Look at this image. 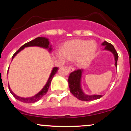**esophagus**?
<instances>
[{
	"label": "esophagus",
	"mask_w": 131,
	"mask_h": 131,
	"mask_svg": "<svg viewBox=\"0 0 131 131\" xmlns=\"http://www.w3.org/2000/svg\"><path fill=\"white\" fill-rule=\"evenodd\" d=\"M68 69H69V71H70V72H72L73 71H74V68L73 67V66H70V67H68Z\"/></svg>",
	"instance_id": "34e87169"
}]
</instances>
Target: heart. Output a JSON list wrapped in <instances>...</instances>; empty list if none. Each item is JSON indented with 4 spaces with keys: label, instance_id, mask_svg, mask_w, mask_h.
I'll use <instances>...</instances> for the list:
<instances>
[{
    "label": "heart",
    "instance_id": "1",
    "mask_svg": "<svg viewBox=\"0 0 131 131\" xmlns=\"http://www.w3.org/2000/svg\"><path fill=\"white\" fill-rule=\"evenodd\" d=\"M97 49L94 41L76 39L68 42L64 45L63 51H58L57 56L60 60H77L78 65L84 67L92 60Z\"/></svg>",
    "mask_w": 131,
    "mask_h": 131
}]
</instances>
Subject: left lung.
<instances>
[{
    "instance_id": "obj_1",
    "label": "left lung",
    "mask_w": 131,
    "mask_h": 131,
    "mask_svg": "<svg viewBox=\"0 0 131 131\" xmlns=\"http://www.w3.org/2000/svg\"><path fill=\"white\" fill-rule=\"evenodd\" d=\"M102 46H105V50L110 51L114 55L115 57V65L117 68V61L118 59V55L116 51L115 47L112 44L104 41L102 43ZM82 70L78 69L75 70L73 72L70 73L68 78V84L70 88V91L72 94L76 97L78 99L82 101H92V100H96L101 98L102 95H89L84 93L81 87V79L82 76Z\"/></svg>"
}]
</instances>
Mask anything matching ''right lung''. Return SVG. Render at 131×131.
I'll return each instance as SVG.
<instances>
[{
    "label": "right lung",
    "instance_id": "add662e5",
    "mask_svg": "<svg viewBox=\"0 0 131 131\" xmlns=\"http://www.w3.org/2000/svg\"><path fill=\"white\" fill-rule=\"evenodd\" d=\"M31 46H38V47H41L45 48L49 50V52H51L52 50V48H51V46H50V42L49 41L48 39L46 38V37H39L37 38L34 39V40H31V41L29 42L25 43L23 46H22L20 48L18 49V50H17L15 53H14V55L12 56V59L14 58L15 56L17 53H18L21 50H22L25 47H31ZM58 67H54L53 70L52 71V73H51L50 77H49V79H48L46 85L43 87V88L42 89V91H40L38 94H37L36 95H34V97H30V98H21V97H19L18 96L16 95L10 89V86L8 85L9 90H10V93L12 94V95L15 98L17 99V100H19V101L24 102V103H32L34 102H36L38 100H39L40 99H41L43 97L45 94H46V93L47 92L48 89H49V87H50L51 81L52 80V78H53V76H55V73H57V71H58Z\"/></svg>",
    "mask_w": 131,
    "mask_h": 131
}]
</instances>
